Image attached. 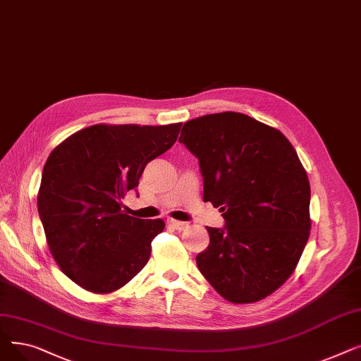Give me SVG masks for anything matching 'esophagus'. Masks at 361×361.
<instances>
[{"label": "esophagus", "instance_id": "obj_1", "mask_svg": "<svg viewBox=\"0 0 361 361\" xmlns=\"http://www.w3.org/2000/svg\"><path fill=\"white\" fill-rule=\"evenodd\" d=\"M168 225H171L176 230H185L188 226L187 222H181V221H177V219H168Z\"/></svg>", "mask_w": 361, "mask_h": 361}]
</instances>
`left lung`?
<instances>
[{"label":"left lung","mask_w":361,"mask_h":361,"mask_svg":"<svg viewBox=\"0 0 361 361\" xmlns=\"http://www.w3.org/2000/svg\"><path fill=\"white\" fill-rule=\"evenodd\" d=\"M180 142L199 158L203 200L224 212L197 268L235 305L263 300L297 268L310 235V183L282 133L225 111L183 126Z\"/></svg>","instance_id":"8db88e82"}]
</instances>
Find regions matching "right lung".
Instances as JSON below:
<instances>
[{
  "instance_id": "right-lung-1",
  "label": "right lung",
  "mask_w": 361,
  "mask_h": 361,
  "mask_svg": "<svg viewBox=\"0 0 361 361\" xmlns=\"http://www.w3.org/2000/svg\"><path fill=\"white\" fill-rule=\"evenodd\" d=\"M181 124H94L49 154L37 212L54 260L82 288L108 294L145 268L165 222L127 215L123 197L176 143Z\"/></svg>"
}]
</instances>
